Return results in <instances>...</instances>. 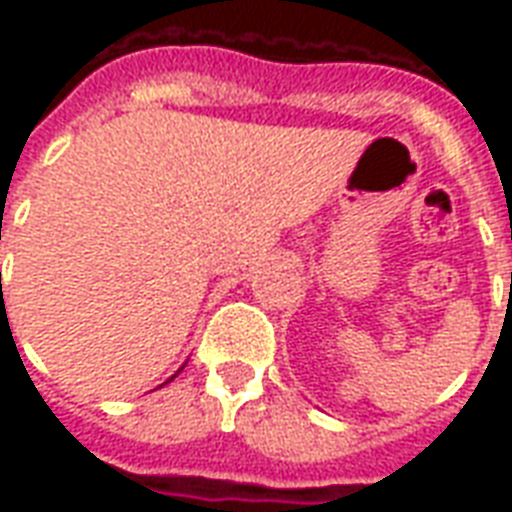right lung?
I'll use <instances>...</instances> for the list:
<instances>
[{"label":"right lung","instance_id":"obj_1","mask_svg":"<svg viewBox=\"0 0 512 512\" xmlns=\"http://www.w3.org/2000/svg\"><path fill=\"white\" fill-rule=\"evenodd\" d=\"M183 367H186V365H183ZM183 367H180V370H183ZM180 370H178V373H180ZM178 373H175V376H172V378H178ZM172 378H167V381H164V384H169V381H172ZM164 384H161V386H164Z\"/></svg>","mask_w":512,"mask_h":512}]
</instances>
